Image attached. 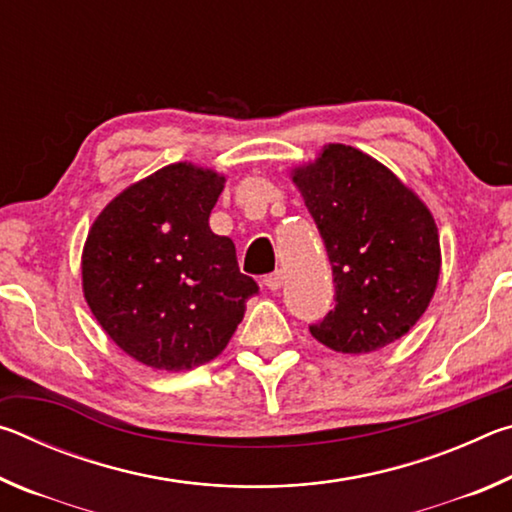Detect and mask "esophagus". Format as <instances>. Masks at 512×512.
Here are the masks:
<instances>
[{"mask_svg": "<svg viewBox=\"0 0 512 512\" xmlns=\"http://www.w3.org/2000/svg\"><path fill=\"white\" fill-rule=\"evenodd\" d=\"M264 284H266V289H271V291L280 289V287H282V271L268 273V275L264 277Z\"/></svg>", "mask_w": 512, "mask_h": 512, "instance_id": "1", "label": "esophagus"}]
</instances>
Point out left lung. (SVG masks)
Instances as JSON below:
<instances>
[{
	"instance_id": "obj_1",
	"label": "left lung",
	"mask_w": 512,
	"mask_h": 512,
	"mask_svg": "<svg viewBox=\"0 0 512 512\" xmlns=\"http://www.w3.org/2000/svg\"><path fill=\"white\" fill-rule=\"evenodd\" d=\"M332 264L336 305L309 332L329 350L366 354L409 332L440 275L436 221L413 189L354 146L327 144L291 171Z\"/></svg>"
}]
</instances>
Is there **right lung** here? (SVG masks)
Returning a JSON list of instances; mask_svg holds the SVG:
<instances>
[{
  "label": "right lung",
  "instance_id": "obj_1",
  "mask_svg": "<svg viewBox=\"0 0 512 512\" xmlns=\"http://www.w3.org/2000/svg\"><path fill=\"white\" fill-rule=\"evenodd\" d=\"M225 176L176 162L103 207L83 248V293L112 341L155 370H192L225 350L257 282L210 230Z\"/></svg>",
  "mask_w": 512,
  "mask_h": 512
}]
</instances>
